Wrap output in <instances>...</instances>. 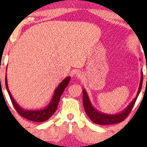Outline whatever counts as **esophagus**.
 Returning <instances> with one entry per match:
<instances>
[{
	"instance_id": "1",
	"label": "esophagus",
	"mask_w": 147,
	"mask_h": 147,
	"mask_svg": "<svg viewBox=\"0 0 147 147\" xmlns=\"http://www.w3.org/2000/svg\"><path fill=\"white\" fill-rule=\"evenodd\" d=\"M76 76L77 78H79V79H82V78H84V75H83L81 72H78V73L76 74Z\"/></svg>"
}]
</instances>
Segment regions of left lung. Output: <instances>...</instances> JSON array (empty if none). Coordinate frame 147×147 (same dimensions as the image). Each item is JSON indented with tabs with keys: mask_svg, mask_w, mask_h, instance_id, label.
I'll return each mask as SVG.
<instances>
[{
	"mask_svg": "<svg viewBox=\"0 0 147 147\" xmlns=\"http://www.w3.org/2000/svg\"><path fill=\"white\" fill-rule=\"evenodd\" d=\"M141 75V81L139 84V90L135 98L131 101V103L127 106V107L120 112L119 114L116 115H108V114L102 113V112L97 111L92 105L91 104L90 99H89L88 94L84 89L82 90V100H83V105H84V110H85L86 114L87 116L90 117V119L92 120L94 123L97 124H100V125H108V124H114L117 123H119L124 120L127 117L129 112L132 109L134 104H135L136 100H137L138 96H139V92L141 91L142 86V82H143V73L142 72Z\"/></svg>",
	"mask_w": 147,
	"mask_h": 147,
	"instance_id": "8db88e82",
	"label": "left lung"
}]
</instances>
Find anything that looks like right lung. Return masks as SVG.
<instances>
[{"label":"right lung","instance_id":"obj_1","mask_svg":"<svg viewBox=\"0 0 147 147\" xmlns=\"http://www.w3.org/2000/svg\"><path fill=\"white\" fill-rule=\"evenodd\" d=\"M69 80H70V77H67V78H66L62 81L61 83L58 85V87L56 88L50 104L46 107L45 109H40V110H28V109H23L21 107L19 106L16 103V102L15 101L14 99L13 98V96L10 94L8 87V82H7L6 77H5V86H6L7 91H8V94H9L10 100L13 103V107H14V108L18 112L20 116L27 119L30 120V121H36V122H42V121H45L48 119L49 118H50V117L55 113V112L57 109V106H58L60 97H61L62 94L64 92L65 87H67V86L68 85Z\"/></svg>","mask_w":147,"mask_h":147}]
</instances>
